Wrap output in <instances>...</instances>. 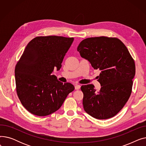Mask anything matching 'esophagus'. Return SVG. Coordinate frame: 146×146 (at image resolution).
Here are the masks:
<instances>
[{
	"instance_id": "1",
	"label": "esophagus",
	"mask_w": 146,
	"mask_h": 146,
	"mask_svg": "<svg viewBox=\"0 0 146 146\" xmlns=\"http://www.w3.org/2000/svg\"><path fill=\"white\" fill-rule=\"evenodd\" d=\"M80 87H81V86L79 85H78V84H76V85H74V88H75L76 90H79L80 88Z\"/></svg>"
}]
</instances>
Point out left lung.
<instances>
[{
    "label": "left lung",
    "mask_w": 146,
    "mask_h": 146,
    "mask_svg": "<svg viewBox=\"0 0 146 146\" xmlns=\"http://www.w3.org/2000/svg\"><path fill=\"white\" fill-rule=\"evenodd\" d=\"M77 50L95 70L101 71L100 90L92 84L81 86L84 110L98 119L116 115L131 95L135 73L134 60L126 46L117 38L102 36L83 40Z\"/></svg>",
    "instance_id": "obj_1"
}]
</instances>
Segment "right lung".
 Listing matches in <instances>:
<instances>
[{
    "label": "right lung",
    "instance_id": "right-lung-1",
    "mask_svg": "<svg viewBox=\"0 0 146 146\" xmlns=\"http://www.w3.org/2000/svg\"><path fill=\"white\" fill-rule=\"evenodd\" d=\"M73 38L50 35L36 36L27 45L15 69L17 93L24 108L43 117L57 111L74 90L51 74L60 70Z\"/></svg>",
    "mask_w": 146,
    "mask_h": 146
}]
</instances>
